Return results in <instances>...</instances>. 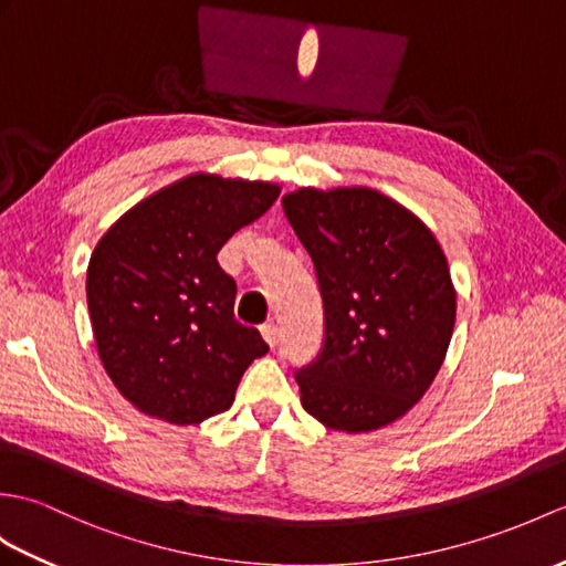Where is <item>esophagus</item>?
Listing matches in <instances>:
<instances>
[{"label": "esophagus", "mask_w": 566, "mask_h": 566, "mask_svg": "<svg viewBox=\"0 0 566 566\" xmlns=\"http://www.w3.org/2000/svg\"><path fill=\"white\" fill-rule=\"evenodd\" d=\"M260 333H262V337H265V343H268L270 347L277 345V339H280V327L274 325L272 321H270V323H262V325H260Z\"/></svg>", "instance_id": "34e87169"}]
</instances>
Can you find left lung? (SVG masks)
Returning <instances> with one entry per match:
<instances>
[{"label": "left lung", "instance_id": "left-lung-1", "mask_svg": "<svg viewBox=\"0 0 566 566\" xmlns=\"http://www.w3.org/2000/svg\"><path fill=\"white\" fill-rule=\"evenodd\" d=\"M284 214L318 277L325 343L296 371L301 405L335 431L398 422L449 352L455 289L437 235L371 188H298Z\"/></svg>", "mask_w": 566, "mask_h": 566}]
</instances>
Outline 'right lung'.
<instances>
[{
    "label": "right lung",
    "mask_w": 566,
    "mask_h": 566,
    "mask_svg": "<svg viewBox=\"0 0 566 566\" xmlns=\"http://www.w3.org/2000/svg\"><path fill=\"white\" fill-rule=\"evenodd\" d=\"M265 180L192 174L144 197L101 235L86 270L98 357L123 398L170 424L231 407L265 339L233 318L217 253L280 197Z\"/></svg>",
    "instance_id": "add662e5"
}]
</instances>
